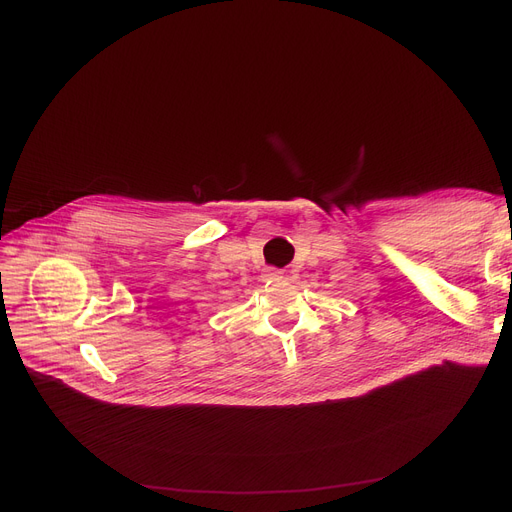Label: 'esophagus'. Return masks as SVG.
Masks as SVG:
<instances>
[{
	"instance_id": "34e87169",
	"label": "esophagus",
	"mask_w": 512,
	"mask_h": 512,
	"mask_svg": "<svg viewBox=\"0 0 512 512\" xmlns=\"http://www.w3.org/2000/svg\"><path fill=\"white\" fill-rule=\"evenodd\" d=\"M267 278H270V280H280V278H284V272L270 270V272H267Z\"/></svg>"
}]
</instances>
